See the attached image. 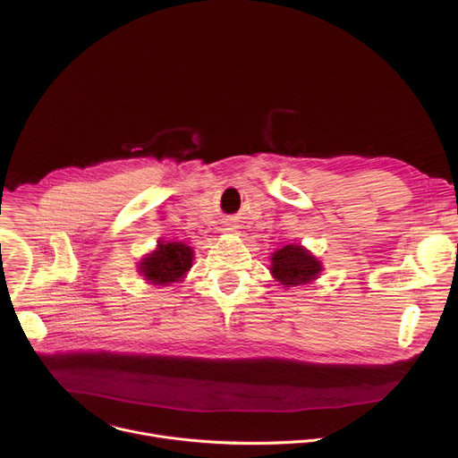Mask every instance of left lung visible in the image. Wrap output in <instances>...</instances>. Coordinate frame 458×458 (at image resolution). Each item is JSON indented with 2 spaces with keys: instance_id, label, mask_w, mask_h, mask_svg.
Here are the masks:
<instances>
[{
  "instance_id": "8db88e82",
  "label": "left lung",
  "mask_w": 458,
  "mask_h": 458,
  "mask_svg": "<svg viewBox=\"0 0 458 458\" xmlns=\"http://www.w3.org/2000/svg\"><path fill=\"white\" fill-rule=\"evenodd\" d=\"M270 272L284 288H290L315 281L322 272V265L301 244H286L272 253Z\"/></svg>"
}]
</instances>
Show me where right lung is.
I'll return each mask as SVG.
<instances>
[{
    "label": "right lung",
    "instance_id": "add662e5",
    "mask_svg": "<svg viewBox=\"0 0 458 458\" xmlns=\"http://www.w3.org/2000/svg\"><path fill=\"white\" fill-rule=\"evenodd\" d=\"M193 250L182 242H159L140 263V274L152 284L181 281L191 268Z\"/></svg>",
    "mask_w": 458,
    "mask_h": 458
}]
</instances>
